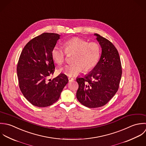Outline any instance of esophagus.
Instances as JSON below:
<instances>
[{
	"mask_svg": "<svg viewBox=\"0 0 146 146\" xmlns=\"http://www.w3.org/2000/svg\"><path fill=\"white\" fill-rule=\"evenodd\" d=\"M68 80H69V82H70V81H73V80H74V79H73V78H71V77H68Z\"/></svg>",
	"mask_w": 146,
	"mask_h": 146,
	"instance_id": "1",
	"label": "esophagus"
}]
</instances>
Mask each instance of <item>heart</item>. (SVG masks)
<instances>
[{"label":"heart","mask_w":146,"mask_h":146,"mask_svg":"<svg viewBox=\"0 0 146 146\" xmlns=\"http://www.w3.org/2000/svg\"><path fill=\"white\" fill-rule=\"evenodd\" d=\"M64 48L55 46L51 51L53 60L59 65L62 64L67 54L74 55L72 63L65 65L59 70L60 72L69 77H74L82 72L84 69L88 70L98 62L100 56V48L95 42H88L83 39L75 37L65 41Z\"/></svg>","instance_id":"b5f03b06"}]
</instances>
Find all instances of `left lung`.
Here are the masks:
<instances>
[{
    "label": "left lung",
    "instance_id": "1",
    "mask_svg": "<svg viewBox=\"0 0 146 146\" xmlns=\"http://www.w3.org/2000/svg\"><path fill=\"white\" fill-rule=\"evenodd\" d=\"M102 48L98 62L88 74L76 79L78 89V100L88 108L106 105L115 95L122 75L119 54L115 46L108 39L94 34Z\"/></svg>",
    "mask_w": 146,
    "mask_h": 146
}]
</instances>
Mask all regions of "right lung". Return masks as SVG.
I'll return each instance as SVG.
<instances>
[{
    "instance_id": "right-lung-1",
    "label": "right lung",
    "mask_w": 146,
    "mask_h": 146,
    "mask_svg": "<svg viewBox=\"0 0 146 146\" xmlns=\"http://www.w3.org/2000/svg\"><path fill=\"white\" fill-rule=\"evenodd\" d=\"M60 35L44 33L37 36L23 48L17 66L19 87L24 97L38 107L55 103L68 82L67 76L60 73L52 80L47 78L55 68L51 51Z\"/></svg>"
}]
</instances>
